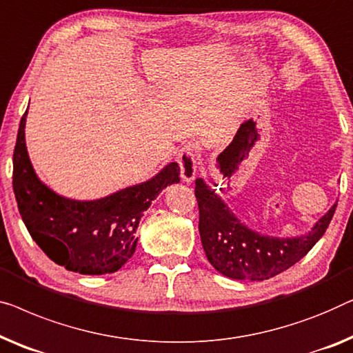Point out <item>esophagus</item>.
<instances>
[{"label":"esophagus","mask_w":353,"mask_h":353,"mask_svg":"<svg viewBox=\"0 0 353 353\" xmlns=\"http://www.w3.org/2000/svg\"><path fill=\"white\" fill-rule=\"evenodd\" d=\"M178 167H180V175L183 181L191 183L197 175V151L194 145H185L178 151L176 157Z\"/></svg>","instance_id":"obj_1"}]
</instances>
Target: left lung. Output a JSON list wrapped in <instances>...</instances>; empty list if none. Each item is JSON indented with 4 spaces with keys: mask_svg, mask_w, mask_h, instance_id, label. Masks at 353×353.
<instances>
[{
    "mask_svg": "<svg viewBox=\"0 0 353 353\" xmlns=\"http://www.w3.org/2000/svg\"><path fill=\"white\" fill-rule=\"evenodd\" d=\"M199 232L203 252L218 272L236 280H268L304 258L333 219V208L304 237L275 239L250 231L205 181L196 180Z\"/></svg>",
    "mask_w": 353,
    "mask_h": 353,
    "instance_id": "8db88e82",
    "label": "left lung"
}]
</instances>
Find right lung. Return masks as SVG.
Masks as SVG:
<instances>
[{"instance_id":"1","label":"right lung","mask_w":353,"mask_h":353,"mask_svg":"<svg viewBox=\"0 0 353 353\" xmlns=\"http://www.w3.org/2000/svg\"><path fill=\"white\" fill-rule=\"evenodd\" d=\"M25 117L27 111L14 148L12 188L30 236L54 263L73 272L101 275L119 270L134 256L143 212L162 189L180 181V167L172 162L150 181L100 201H70L34 175L25 146Z\"/></svg>"}]
</instances>
